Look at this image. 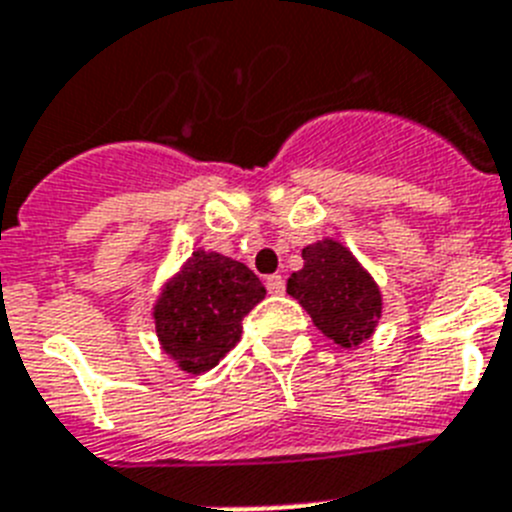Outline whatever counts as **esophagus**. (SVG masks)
<instances>
[{
  "label": "esophagus",
  "instance_id": "34e87169",
  "mask_svg": "<svg viewBox=\"0 0 512 512\" xmlns=\"http://www.w3.org/2000/svg\"><path fill=\"white\" fill-rule=\"evenodd\" d=\"M265 286H268V293H273V296H281L286 291V281H283L281 275H268Z\"/></svg>",
  "mask_w": 512,
  "mask_h": 512
}]
</instances>
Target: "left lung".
<instances>
[{
    "instance_id": "left-lung-1",
    "label": "left lung",
    "mask_w": 512,
    "mask_h": 512,
    "mask_svg": "<svg viewBox=\"0 0 512 512\" xmlns=\"http://www.w3.org/2000/svg\"><path fill=\"white\" fill-rule=\"evenodd\" d=\"M304 268L291 273L286 291L299 301L322 335L340 348H358L381 319V288L335 239H319L301 250Z\"/></svg>"
}]
</instances>
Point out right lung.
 Here are the masks:
<instances>
[{"label":"right lung","mask_w":512,"mask_h":512,"mask_svg":"<svg viewBox=\"0 0 512 512\" xmlns=\"http://www.w3.org/2000/svg\"><path fill=\"white\" fill-rule=\"evenodd\" d=\"M265 299V286L244 262L195 250L162 286L154 304L159 345L185 373H206L242 337V319Z\"/></svg>","instance_id":"right-lung-1"}]
</instances>
